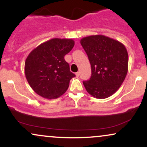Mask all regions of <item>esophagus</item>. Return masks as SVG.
Instances as JSON below:
<instances>
[{
    "mask_svg": "<svg viewBox=\"0 0 147 147\" xmlns=\"http://www.w3.org/2000/svg\"><path fill=\"white\" fill-rule=\"evenodd\" d=\"M75 75H76V76H77V77H79V72H76Z\"/></svg>",
    "mask_w": 147,
    "mask_h": 147,
    "instance_id": "34e87169",
    "label": "esophagus"
}]
</instances>
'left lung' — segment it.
Here are the masks:
<instances>
[{
    "instance_id": "8db88e82",
    "label": "left lung",
    "mask_w": 147,
    "mask_h": 147,
    "mask_svg": "<svg viewBox=\"0 0 147 147\" xmlns=\"http://www.w3.org/2000/svg\"><path fill=\"white\" fill-rule=\"evenodd\" d=\"M81 45L91 65V77L83 82L87 92L97 99L113 95L121 86L128 72L129 55L124 45L104 35L84 37Z\"/></svg>"
}]
</instances>
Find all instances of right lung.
I'll return each mask as SVG.
<instances>
[{
  "mask_svg": "<svg viewBox=\"0 0 147 147\" xmlns=\"http://www.w3.org/2000/svg\"><path fill=\"white\" fill-rule=\"evenodd\" d=\"M74 45L75 41L71 38H52L29 54L25 62V74L36 94L51 99L65 93L75 75L70 72L64 56Z\"/></svg>",
  "mask_w": 147,
  "mask_h": 147,
  "instance_id": "add662e5",
  "label": "right lung"
}]
</instances>
